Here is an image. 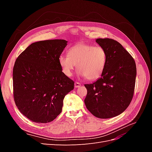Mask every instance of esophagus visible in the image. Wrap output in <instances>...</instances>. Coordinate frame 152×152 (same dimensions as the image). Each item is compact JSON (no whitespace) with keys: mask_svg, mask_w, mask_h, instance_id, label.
Returning <instances> with one entry per match:
<instances>
[{"mask_svg":"<svg viewBox=\"0 0 152 152\" xmlns=\"http://www.w3.org/2000/svg\"><path fill=\"white\" fill-rule=\"evenodd\" d=\"M80 86H81V84L79 83V82H75V87H76V88L80 87Z\"/></svg>","mask_w":152,"mask_h":152,"instance_id":"obj_1","label":"esophagus"}]
</instances>
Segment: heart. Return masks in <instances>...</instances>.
<instances>
[{"instance_id": "b5f03b06", "label": "heart", "mask_w": 152, "mask_h": 152, "mask_svg": "<svg viewBox=\"0 0 152 152\" xmlns=\"http://www.w3.org/2000/svg\"><path fill=\"white\" fill-rule=\"evenodd\" d=\"M68 53L59 58V65L65 75L72 76L77 68L80 75L89 80L98 79L103 75L107 61V53L104 48L80 43L71 47Z\"/></svg>"}]
</instances>
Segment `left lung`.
<instances>
[{"label": "left lung", "mask_w": 152, "mask_h": 152, "mask_svg": "<svg viewBox=\"0 0 152 152\" xmlns=\"http://www.w3.org/2000/svg\"><path fill=\"white\" fill-rule=\"evenodd\" d=\"M107 53V61L102 77L85 84L87 90L84 103L87 110L99 118H109L122 113L134 95L136 66L131 55L117 41L97 39Z\"/></svg>", "instance_id": "obj_1"}]
</instances>
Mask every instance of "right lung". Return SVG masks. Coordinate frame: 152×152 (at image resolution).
<instances>
[{
  "mask_svg": "<svg viewBox=\"0 0 152 152\" xmlns=\"http://www.w3.org/2000/svg\"><path fill=\"white\" fill-rule=\"evenodd\" d=\"M61 39L30 44L13 67V97L20 112L32 122L48 123L60 114L74 82L64 74L59 58L66 46Z\"/></svg>",
  "mask_w": 152,
  "mask_h": 152,
  "instance_id": "right-lung-1",
  "label": "right lung"
}]
</instances>
